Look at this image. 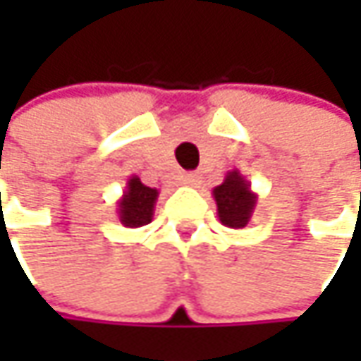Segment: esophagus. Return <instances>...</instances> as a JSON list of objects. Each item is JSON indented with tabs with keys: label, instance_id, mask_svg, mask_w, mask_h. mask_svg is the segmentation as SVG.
Returning <instances> with one entry per match:
<instances>
[{
	"label": "esophagus",
	"instance_id": "esophagus-1",
	"mask_svg": "<svg viewBox=\"0 0 361 361\" xmlns=\"http://www.w3.org/2000/svg\"><path fill=\"white\" fill-rule=\"evenodd\" d=\"M183 185H185V187H197V185H199V174L185 173L183 174Z\"/></svg>",
	"mask_w": 361,
	"mask_h": 361
}]
</instances>
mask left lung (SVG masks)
Returning <instances> with one entry per match:
<instances>
[{"label":"left lung","mask_w":361,"mask_h":361,"mask_svg":"<svg viewBox=\"0 0 361 361\" xmlns=\"http://www.w3.org/2000/svg\"><path fill=\"white\" fill-rule=\"evenodd\" d=\"M219 221L231 229H243L249 225L257 204V195L251 190V183L237 169L229 171L225 180L213 188Z\"/></svg>","instance_id":"8db88e82"}]
</instances>
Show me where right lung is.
Here are the masks:
<instances>
[{
	"instance_id": "obj_1",
	"label": "right lung",
	"mask_w": 361,
	"mask_h": 361,
	"mask_svg": "<svg viewBox=\"0 0 361 361\" xmlns=\"http://www.w3.org/2000/svg\"><path fill=\"white\" fill-rule=\"evenodd\" d=\"M157 199H159V190L142 185L140 178L136 174H132L126 183L122 197L116 202L120 223L128 229L148 225L152 221V215H154Z\"/></svg>"
}]
</instances>
